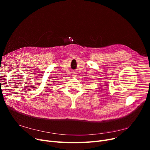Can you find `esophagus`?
Here are the masks:
<instances>
[{
    "mask_svg": "<svg viewBox=\"0 0 150 150\" xmlns=\"http://www.w3.org/2000/svg\"><path fill=\"white\" fill-rule=\"evenodd\" d=\"M73 76H76V74H73Z\"/></svg>",
    "mask_w": 150,
    "mask_h": 150,
    "instance_id": "34e87169",
    "label": "esophagus"
}]
</instances>
